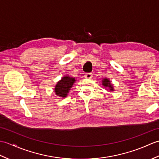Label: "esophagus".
<instances>
[{"mask_svg":"<svg viewBox=\"0 0 159 159\" xmlns=\"http://www.w3.org/2000/svg\"><path fill=\"white\" fill-rule=\"evenodd\" d=\"M93 76V74L92 73H87L85 74V77L86 79H91Z\"/></svg>","mask_w":159,"mask_h":159,"instance_id":"esophagus-1","label":"esophagus"}]
</instances>
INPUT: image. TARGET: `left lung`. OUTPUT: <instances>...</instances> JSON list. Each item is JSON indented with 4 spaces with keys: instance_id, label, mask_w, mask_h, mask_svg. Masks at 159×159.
<instances>
[{
    "instance_id": "left-lung-1",
    "label": "left lung",
    "mask_w": 159,
    "mask_h": 159,
    "mask_svg": "<svg viewBox=\"0 0 159 159\" xmlns=\"http://www.w3.org/2000/svg\"><path fill=\"white\" fill-rule=\"evenodd\" d=\"M102 85L104 86L106 89H108L109 92H113L114 91V87L112 83L108 78H104L102 80Z\"/></svg>"
}]
</instances>
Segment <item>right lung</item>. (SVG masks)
<instances>
[{
    "label": "right lung",
    "instance_id": "1",
    "mask_svg": "<svg viewBox=\"0 0 159 159\" xmlns=\"http://www.w3.org/2000/svg\"><path fill=\"white\" fill-rule=\"evenodd\" d=\"M76 81V80L75 78L70 76L67 74L57 83L55 89H54V91H55L54 92L57 96L66 98Z\"/></svg>",
    "mask_w": 159,
    "mask_h": 159
}]
</instances>
